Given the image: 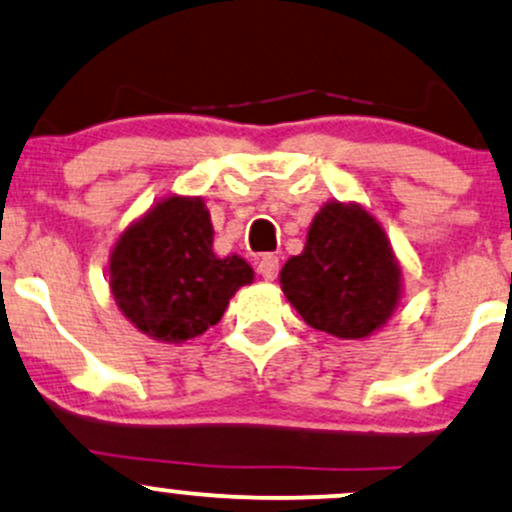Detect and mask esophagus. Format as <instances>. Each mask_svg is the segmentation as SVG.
Here are the masks:
<instances>
[{
	"label": "esophagus",
	"mask_w": 512,
	"mask_h": 512,
	"mask_svg": "<svg viewBox=\"0 0 512 512\" xmlns=\"http://www.w3.org/2000/svg\"><path fill=\"white\" fill-rule=\"evenodd\" d=\"M257 272L262 274V279L274 281L276 274H279V257H276V255H262L260 262H257Z\"/></svg>",
	"instance_id": "1"
}]
</instances>
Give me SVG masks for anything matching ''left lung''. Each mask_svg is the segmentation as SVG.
<instances>
[{"instance_id":"1","label":"left lung","mask_w":512,"mask_h":512,"mask_svg":"<svg viewBox=\"0 0 512 512\" xmlns=\"http://www.w3.org/2000/svg\"><path fill=\"white\" fill-rule=\"evenodd\" d=\"M399 276L380 223L356 204L330 202L310 223L305 250L281 269V289L313 330L363 339L397 308Z\"/></svg>"}]
</instances>
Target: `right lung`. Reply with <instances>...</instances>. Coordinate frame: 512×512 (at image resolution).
<instances>
[{"mask_svg": "<svg viewBox=\"0 0 512 512\" xmlns=\"http://www.w3.org/2000/svg\"><path fill=\"white\" fill-rule=\"evenodd\" d=\"M214 228L199 197H168L129 226L110 255L117 308L151 339L180 344L221 320L252 281L243 257H216Z\"/></svg>", "mask_w": 512, "mask_h": 512, "instance_id": "1", "label": "right lung"}]
</instances>
